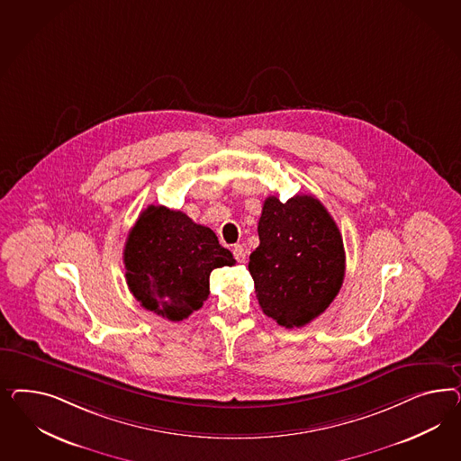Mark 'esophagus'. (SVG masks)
Returning <instances> with one entry per match:
<instances>
[{"label": "esophagus", "instance_id": "obj_1", "mask_svg": "<svg viewBox=\"0 0 461 461\" xmlns=\"http://www.w3.org/2000/svg\"><path fill=\"white\" fill-rule=\"evenodd\" d=\"M233 255H235V258H237V262H245V258H247V249L243 247V245H235L233 247Z\"/></svg>", "mask_w": 461, "mask_h": 461}]
</instances>
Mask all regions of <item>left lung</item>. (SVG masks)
<instances>
[{"mask_svg": "<svg viewBox=\"0 0 461 461\" xmlns=\"http://www.w3.org/2000/svg\"><path fill=\"white\" fill-rule=\"evenodd\" d=\"M258 238L249 270L262 311L285 328L318 318L345 279L343 238L321 201L307 194L285 203L267 197Z\"/></svg>", "mask_w": 461, "mask_h": 461, "instance_id": "8db88e82", "label": "left lung"}]
</instances>
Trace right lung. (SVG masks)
I'll use <instances>...</instances> for the list:
<instances>
[{
  "mask_svg": "<svg viewBox=\"0 0 461 461\" xmlns=\"http://www.w3.org/2000/svg\"><path fill=\"white\" fill-rule=\"evenodd\" d=\"M126 284L140 306L182 321L210 297V274L235 266L214 231L182 211L149 206L130 230L125 251Z\"/></svg>",
  "mask_w": 461,
  "mask_h": 461,
  "instance_id": "obj_1",
  "label": "right lung"
}]
</instances>
